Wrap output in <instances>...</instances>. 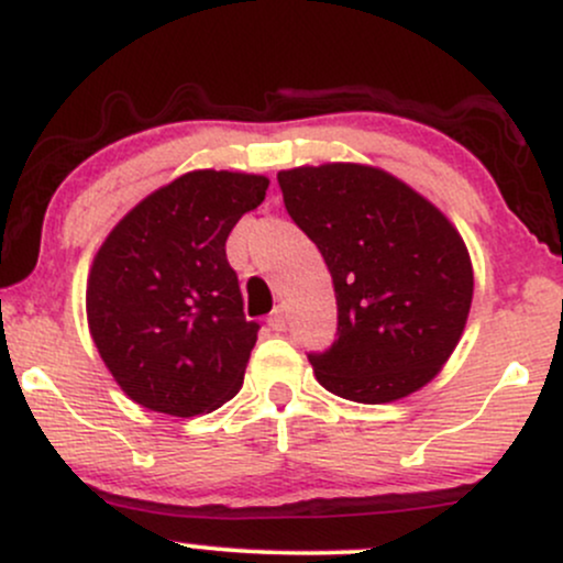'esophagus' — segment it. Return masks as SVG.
<instances>
[{
    "instance_id": "obj_1",
    "label": "esophagus",
    "mask_w": 563,
    "mask_h": 563,
    "mask_svg": "<svg viewBox=\"0 0 563 563\" xmlns=\"http://www.w3.org/2000/svg\"><path fill=\"white\" fill-rule=\"evenodd\" d=\"M267 325L273 328L275 333H280V331H286V312H283V307H277L273 314H269L267 318Z\"/></svg>"
}]
</instances>
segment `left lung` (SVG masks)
<instances>
[{
	"label": "left lung",
	"instance_id": "left-lung-1",
	"mask_svg": "<svg viewBox=\"0 0 563 563\" xmlns=\"http://www.w3.org/2000/svg\"><path fill=\"white\" fill-rule=\"evenodd\" d=\"M277 185L333 277L335 339L307 354L320 384L365 405L429 384L461 341L474 296L466 243L448 217L373 166H301Z\"/></svg>",
	"mask_w": 563,
	"mask_h": 563
}]
</instances>
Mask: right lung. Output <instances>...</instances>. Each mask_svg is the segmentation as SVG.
I'll return each mask as SVG.
<instances>
[{
    "mask_svg": "<svg viewBox=\"0 0 563 563\" xmlns=\"http://www.w3.org/2000/svg\"><path fill=\"white\" fill-rule=\"evenodd\" d=\"M267 185L260 174H183L134 206L97 251L89 333L137 405L190 418L243 386L260 322L245 320L224 243Z\"/></svg>",
    "mask_w": 563,
    "mask_h": 563,
    "instance_id": "obj_1",
    "label": "right lung"
}]
</instances>
